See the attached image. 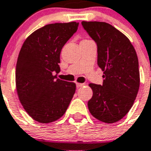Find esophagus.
<instances>
[{
    "mask_svg": "<svg viewBox=\"0 0 151 151\" xmlns=\"http://www.w3.org/2000/svg\"><path fill=\"white\" fill-rule=\"evenodd\" d=\"M76 86H77V87L78 88H79V87H81L84 86V84L83 83H76Z\"/></svg>",
    "mask_w": 151,
    "mask_h": 151,
    "instance_id": "1",
    "label": "esophagus"
}]
</instances>
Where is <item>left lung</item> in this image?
<instances>
[{"label":"left lung","instance_id":"1","mask_svg":"<svg viewBox=\"0 0 151 151\" xmlns=\"http://www.w3.org/2000/svg\"><path fill=\"white\" fill-rule=\"evenodd\" d=\"M82 26L98 46V65L103 83L89 86L90 114L99 121L114 123L129 112L138 94L140 75L138 56L123 33L106 22H82Z\"/></svg>","mask_w":151,"mask_h":151}]
</instances>
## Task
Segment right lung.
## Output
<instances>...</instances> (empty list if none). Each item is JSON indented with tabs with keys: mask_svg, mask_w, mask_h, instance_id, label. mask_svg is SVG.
<instances>
[{
	"mask_svg": "<svg viewBox=\"0 0 151 151\" xmlns=\"http://www.w3.org/2000/svg\"><path fill=\"white\" fill-rule=\"evenodd\" d=\"M78 23H54L34 31L23 43L16 66L19 100L31 118L50 123L61 118L76 90L73 82L53 76L60 71V53Z\"/></svg>",
	"mask_w": 151,
	"mask_h": 151,
	"instance_id": "1",
	"label": "right lung"
}]
</instances>
